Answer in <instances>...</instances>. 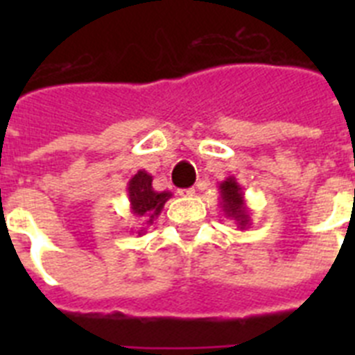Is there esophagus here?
Returning <instances> with one entry per match:
<instances>
[{
    "label": "esophagus",
    "mask_w": 355,
    "mask_h": 355,
    "mask_svg": "<svg viewBox=\"0 0 355 355\" xmlns=\"http://www.w3.org/2000/svg\"><path fill=\"white\" fill-rule=\"evenodd\" d=\"M181 197H193L196 196V188H184V190H180Z\"/></svg>",
    "instance_id": "1"
}]
</instances>
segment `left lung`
Returning a JSON list of instances; mask_svg holds the SVG:
<instances>
[{
	"instance_id": "1",
	"label": "left lung",
	"mask_w": 355,
	"mask_h": 355,
	"mask_svg": "<svg viewBox=\"0 0 355 355\" xmlns=\"http://www.w3.org/2000/svg\"><path fill=\"white\" fill-rule=\"evenodd\" d=\"M220 190V208L224 215L234 220L240 231L250 227V209L247 208L245 193L241 190L240 183L234 175H229L227 180L218 184Z\"/></svg>"
}]
</instances>
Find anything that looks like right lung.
<instances>
[{
	"label": "right lung",
	"instance_id": "right-lung-1",
	"mask_svg": "<svg viewBox=\"0 0 355 355\" xmlns=\"http://www.w3.org/2000/svg\"><path fill=\"white\" fill-rule=\"evenodd\" d=\"M128 197H130L131 213L139 216L140 220V227L137 231L133 229V231L139 236H142V234H146L147 225H150L155 218H158L163 206L171 199L172 193L156 192L153 188V175L146 171H139L128 181Z\"/></svg>",
	"mask_w": 355,
	"mask_h": 355
}]
</instances>
